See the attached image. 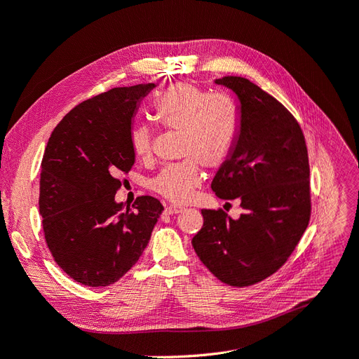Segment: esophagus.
<instances>
[{
  "mask_svg": "<svg viewBox=\"0 0 359 359\" xmlns=\"http://www.w3.org/2000/svg\"><path fill=\"white\" fill-rule=\"evenodd\" d=\"M182 210H183V208L179 207V205H167L165 210H164V213H165V215H177V213H180Z\"/></svg>",
  "mask_w": 359,
  "mask_h": 359,
  "instance_id": "1",
  "label": "esophagus"
}]
</instances>
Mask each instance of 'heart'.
<instances>
[{"instance_id": "heart-1", "label": "heart", "mask_w": 359, "mask_h": 359, "mask_svg": "<svg viewBox=\"0 0 359 359\" xmlns=\"http://www.w3.org/2000/svg\"><path fill=\"white\" fill-rule=\"evenodd\" d=\"M155 121L182 131L180 155L184 161L170 164L151 182L152 189L171 203H187L201 182L198 163L217 168L229 158L240 130V115L232 99L210 95L192 83H176L154 100ZM154 130L146 124L131 128L130 144L137 156L152 151Z\"/></svg>"}]
</instances>
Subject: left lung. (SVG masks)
Here are the masks:
<instances>
[{
    "label": "left lung",
    "instance_id": "left-lung-1",
    "mask_svg": "<svg viewBox=\"0 0 359 359\" xmlns=\"http://www.w3.org/2000/svg\"><path fill=\"white\" fill-rule=\"evenodd\" d=\"M215 83L238 97L240 130L211 189L240 201L243 213L235 220L223 210H203L192 245L217 280L247 287L280 269L308 228V149L294 116L259 86L243 76Z\"/></svg>",
    "mask_w": 359,
    "mask_h": 359
}]
</instances>
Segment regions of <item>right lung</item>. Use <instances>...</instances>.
I'll return each instance as SVG.
<instances>
[{"mask_svg":"<svg viewBox=\"0 0 359 359\" xmlns=\"http://www.w3.org/2000/svg\"><path fill=\"white\" fill-rule=\"evenodd\" d=\"M155 84L118 87L88 99L53 130L41 163L39 215L51 256L88 287L116 283L135 266L163 213L156 198L135 210L115 201L118 176L135 164L130 133L140 99Z\"/></svg>","mask_w":359,"mask_h":359,"instance_id":"add662e5","label":"right lung"}]
</instances>
